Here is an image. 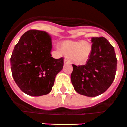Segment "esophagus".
<instances>
[{
    "label": "esophagus",
    "mask_w": 127,
    "mask_h": 127,
    "mask_svg": "<svg viewBox=\"0 0 127 127\" xmlns=\"http://www.w3.org/2000/svg\"><path fill=\"white\" fill-rule=\"evenodd\" d=\"M64 63H65V64H69V63H70V60H69L68 59L65 58V60H64Z\"/></svg>",
    "instance_id": "34e87169"
}]
</instances>
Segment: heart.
Segmentation results:
<instances>
[{"instance_id":"heart-1","label":"heart","mask_w":127,"mask_h":127,"mask_svg":"<svg viewBox=\"0 0 127 127\" xmlns=\"http://www.w3.org/2000/svg\"><path fill=\"white\" fill-rule=\"evenodd\" d=\"M61 51L67 57L71 56V59L75 63L82 64L88 59L91 46L87 42L66 41L61 44Z\"/></svg>"}]
</instances>
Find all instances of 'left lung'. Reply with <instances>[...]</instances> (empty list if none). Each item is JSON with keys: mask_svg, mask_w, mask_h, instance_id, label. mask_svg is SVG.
Segmentation results:
<instances>
[{"mask_svg": "<svg viewBox=\"0 0 127 127\" xmlns=\"http://www.w3.org/2000/svg\"><path fill=\"white\" fill-rule=\"evenodd\" d=\"M91 52L86 64H73L71 81L78 93L96 97L110 87L115 78L117 60L114 48L104 37H92Z\"/></svg>", "mask_w": 127, "mask_h": 127, "instance_id": "8db88e82", "label": "left lung"}]
</instances>
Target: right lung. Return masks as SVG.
Segmentation results:
<instances>
[{"label":"right lung","mask_w":127,"mask_h":127,"mask_svg":"<svg viewBox=\"0 0 127 127\" xmlns=\"http://www.w3.org/2000/svg\"><path fill=\"white\" fill-rule=\"evenodd\" d=\"M52 39L43 31L31 30L21 36L10 58L15 81L26 95L41 96L49 93L55 78L62 70L64 58H53Z\"/></svg>","instance_id":"add662e5"}]
</instances>
